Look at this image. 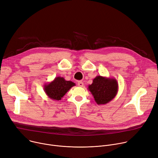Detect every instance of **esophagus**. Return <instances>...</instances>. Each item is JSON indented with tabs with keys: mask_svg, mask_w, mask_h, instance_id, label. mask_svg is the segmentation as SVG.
<instances>
[{
	"mask_svg": "<svg viewBox=\"0 0 158 158\" xmlns=\"http://www.w3.org/2000/svg\"><path fill=\"white\" fill-rule=\"evenodd\" d=\"M77 85L79 86V87H82L84 85V83L82 81H79L77 82Z\"/></svg>",
	"mask_w": 158,
	"mask_h": 158,
	"instance_id": "obj_1",
	"label": "esophagus"
}]
</instances>
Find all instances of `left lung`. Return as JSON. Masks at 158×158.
Segmentation results:
<instances>
[{
	"instance_id": "left-lung-1",
	"label": "left lung",
	"mask_w": 158,
	"mask_h": 158,
	"mask_svg": "<svg viewBox=\"0 0 158 158\" xmlns=\"http://www.w3.org/2000/svg\"><path fill=\"white\" fill-rule=\"evenodd\" d=\"M88 90L98 105L106 104L113 99L118 92V83L115 78L96 76Z\"/></svg>"
}]
</instances>
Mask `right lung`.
<instances>
[{"label": "right lung", "instance_id": "obj_1", "mask_svg": "<svg viewBox=\"0 0 158 158\" xmlns=\"http://www.w3.org/2000/svg\"><path fill=\"white\" fill-rule=\"evenodd\" d=\"M74 85H76L74 82L65 81L64 77L59 76L56 77L51 82L45 84L44 90L51 99L60 101L69 90Z\"/></svg>", "mask_w": 158, "mask_h": 158}]
</instances>
